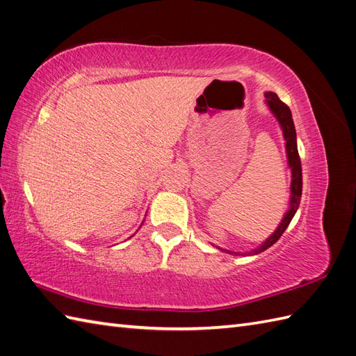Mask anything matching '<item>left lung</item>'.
<instances>
[{"instance_id":"obj_1","label":"left lung","mask_w":356,"mask_h":356,"mask_svg":"<svg viewBox=\"0 0 356 356\" xmlns=\"http://www.w3.org/2000/svg\"><path fill=\"white\" fill-rule=\"evenodd\" d=\"M266 102L271 112L275 113V117L280 122V127H282L284 131V138L286 140V156H288V165L291 168V175H293V181H291V206L288 212L285 213V217L280 222L279 227L275 230L266 243H264L259 249H256L253 253H261L262 250L268 249L270 245L275 244L277 239L282 236L285 232V229L290 225L294 213L297 211V206L300 203V197H302V163H300V156L299 152H297V143H296V129H294V122L291 117V111L284 102H280V98L275 92H267L266 94Z\"/></svg>"}]
</instances>
